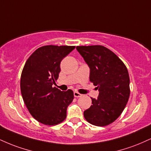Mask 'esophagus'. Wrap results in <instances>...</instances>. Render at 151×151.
Returning <instances> with one entry per match:
<instances>
[{
	"instance_id": "34e87169",
	"label": "esophagus",
	"mask_w": 151,
	"mask_h": 151,
	"mask_svg": "<svg viewBox=\"0 0 151 151\" xmlns=\"http://www.w3.org/2000/svg\"><path fill=\"white\" fill-rule=\"evenodd\" d=\"M74 97H76V98H79V97H81L82 95H81V93H78L77 91H74Z\"/></svg>"
}]
</instances>
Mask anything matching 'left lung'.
I'll return each mask as SVG.
<instances>
[{"mask_svg": "<svg viewBox=\"0 0 151 151\" xmlns=\"http://www.w3.org/2000/svg\"><path fill=\"white\" fill-rule=\"evenodd\" d=\"M90 68V81L97 87L99 95L83 112L86 120L98 127L115 122L126 107L130 95L129 76L122 61L106 47L77 46Z\"/></svg>", "mask_w": 151, "mask_h": 151, "instance_id": "1", "label": "left lung"}]
</instances>
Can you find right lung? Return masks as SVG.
<instances>
[{"instance_id": "1", "label": "right lung", "mask_w": 151, "mask_h": 151, "mask_svg": "<svg viewBox=\"0 0 151 151\" xmlns=\"http://www.w3.org/2000/svg\"><path fill=\"white\" fill-rule=\"evenodd\" d=\"M74 48L53 45L40 47L24 66L20 79L24 102L32 117L43 124H58L67 117V108L74 99L73 91H61L52 86L59 77L62 60Z\"/></svg>"}]
</instances>
